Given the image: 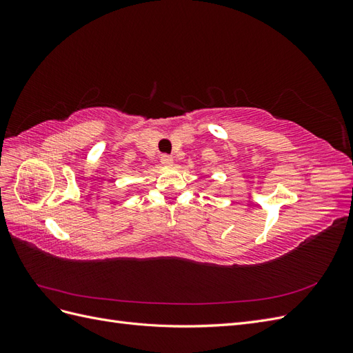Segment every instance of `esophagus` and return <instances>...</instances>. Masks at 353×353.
<instances>
[{"instance_id": "esophagus-1", "label": "esophagus", "mask_w": 353, "mask_h": 353, "mask_svg": "<svg viewBox=\"0 0 353 353\" xmlns=\"http://www.w3.org/2000/svg\"><path fill=\"white\" fill-rule=\"evenodd\" d=\"M160 162H162L163 166H170L174 163V159L170 157L169 154H162V156H160Z\"/></svg>"}]
</instances>
